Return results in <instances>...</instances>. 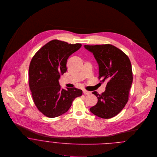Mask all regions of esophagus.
I'll return each mask as SVG.
<instances>
[{"mask_svg": "<svg viewBox=\"0 0 157 157\" xmlns=\"http://www.w3.org/2000/svg\"><path fill=\"white\" fill-rule=\"evenodd\" d=\"M83 94H85V95H88V94H90V92H89V91L86 90H83Z\"/></svg>", "mask_w": 157, "mask_h": 157, "instance_id": "obj_1", "label": "esophagus"}]
</instances>
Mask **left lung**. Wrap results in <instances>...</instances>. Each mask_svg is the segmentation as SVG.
<instances>
[{
    "label": "left lung",
    "mask_w": 157,
    "mask_h": 157,
    "mask_svg": "<svg viewBox=\"0 0 157 157\" xmlns=\"http://www.w3.org/2000/svg\"><path fill=\"white\" fill-rule=\"evenodd\" d=\"M92 52L98 65L99 79L107 83L101 94L92 92L97 103L90 111L102 118L115 117L124 108L128 101L133 76L131 61L126 54L112 45H84Z\"/></svg>",
    "instance_id": "obj_1"
}]
</instances>
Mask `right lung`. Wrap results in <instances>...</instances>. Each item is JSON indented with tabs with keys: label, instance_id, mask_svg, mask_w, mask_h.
Segmentation results:
<instances>
[{
	"label": "right lung",
	"instance_id": "add662e5",
	"mask_svg": "<svg viewBox=\"0 0 157 157\" xmlns=\"http://www.w3.org/2000/svg\"><path fill=\"white\" fill-rule=\"evenodd\" d=\"M80 44L53 40L42 47L33 57L29 67V86L37 108L49 118L67 112L73 100L82 95L75 88L61 89L60 75L67 72L69 57L78 50Z\"/></svg>",
	"mask_w": 157,
	"mask_h": 157
}]
</instances>
